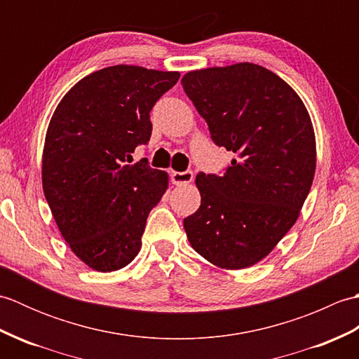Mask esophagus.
Wrapping results in <instances>:
<instances>
[{
  "label": "esophagus",
  "mask_w": 359,
  "mask_h": 359,
  "mask_svg": "<svg viewBox=\"0 0 359 359\" xmlns=\"http://www.w3.org/2000/svg\"><path fill=\"white\" fill-rule=\"evenodd\" d=\"M193 179H194V174H193V171H189V170L182 171V172H180V171H174V172L171 174L172 184L177 185V187L191 184Z\"/></svg>",
  "instance_id": "obj_1"
}]
</instances>
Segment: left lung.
Wrapping results in <instances>:
<instances>
[{
  "mask_svg": "<svg viewBox=\"0 0 359 359\" xmlns=\"http://www.w3.org/2000/svg\"><path fill=\"white\" fill-rule=\"evenodd\" d=\"M182 85L212 142L236 154L222 175L197 174L202 202L184 219L188 241L220 269H247L284 238L310 193V116L284 80L253 63L188 72Z\"/></svg>",
  "mask_w": 359,
  "mask_h": 359,
  "instance_id": "1",
  "label": "left lung"
}]
</instances>
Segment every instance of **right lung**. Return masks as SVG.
Listing matches in <instances>:
<instances>
[{"label": "right lung", "mask_w": 359, "mask_h": 359, "mask_svg": "<svg viewBox=\"0 0 359 359\" xmlns=\"http://www.w3.org/2000/svg\"><path fill=\"white\" fill-rule=\"evenodd\" d=\"M179 72L117 65L80 80L46 133L43 191L75 256L97 271L123 269L139 255L149 211L168 174L134 149L149 142V112Z\"/></svg>", "instance_id": "obj_1"}]
</instances>
